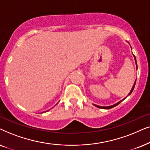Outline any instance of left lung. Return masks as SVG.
<instances>
[{
  "instance_id": "8db88e82",
  "label": "left lung",
  "mask_w": 150,
  "mask_h": 150,
  "mask_svg": "<svg viewBox=\"0 0 150 150\" xmlns=\"http://www.w3.org/2000/svg\"><path fill=\"white\" fill-rule=\"evenodd\" d=\"M134 55V59H135V62H136V64H137V60H136V57H135V56H134V55ZM136 81H137V80H135L134 84V86H132V88L131 91L129 92V95H130V94L132 93V92L133 91L134 88V86H135V83H136ZM124 99H123V100H124ZM123 100H121V101H119L118 103H115V104H114V105H110V106L103 107V106H99V105H95V104H94V105H95V106H96V107H97V108H103V109H110V108H114V107L117 106V105H119V103H120L121 102V101H122Z\"/></svg>"
}]
</instances>
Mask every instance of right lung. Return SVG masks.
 <instances>
[{"instance_id": "add662e5", "label": "right lung", "mask_w": 150, "mask_h": 150, "mask_svg": "<svg viewBox=\"0 0 150 150\" xmlns=\"http://www.w3.org/2000/svg\"><path fill=\"white\" fill-rule=\"evenodd\" d=\"M47 111H48V110H47Z\"/></svg>"}]
</instances>
